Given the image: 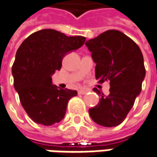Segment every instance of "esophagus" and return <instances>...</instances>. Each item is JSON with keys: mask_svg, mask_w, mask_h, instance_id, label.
<instances>
[{"mask_svg": "<svg viewBox=\"0 0 157 157\" xmlns=\"http://www.w3.org/2000/svg\"><path fill=\"white\" fill-rule=\"evenodd\" d=\"M88 91H89V90L88 89H81V90H78V93L79 94H85V93H87Z\"/></svg>", "mask_w": 157, "mask_h": 157, "instance_id": "esophagus-1", "label": "esophagus"}]
</instances>
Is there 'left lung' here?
<instances>
[{
    "instance_id": "1",
    "label": "left lung",
    "mask_w": 157,
    "mask_h": 157,
    "mask_svg": "<svg viewBox=\"0 0 157 157\" xmlns=\"http://www.w3.org/2000/svg\"><path fill=\"white\" fill-rule=\"evenodd\" d=\"M96 63L95 74L98 82H110V93L97 106L90 108L91 119L101 126L119 125L133 106L141 91L146 70L140 47L118 30H107L85 42ZM95 92L100 93L96 88Z\"/></svg>"
}]
</instances>
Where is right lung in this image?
I'll return each mask as SVG.
<instances>
[{
  "mask_svg": "<svg viewBox=\"0 0 157 157\" xmlns=\"http://www.w3.org/2000/svg\"><path fill=\"white\" fill-rule=\"evenodd\" d=\"M85 40L83 36L43 29L29 35L18 48L12 67L14 87L34 123L50 126L65 117L68 100L77 91L52 84L51 75L60 70L63 58L81 48Z\"/></svg>",
  "mask_w": 157,
  "mask_h": 157,
  "instance_id": "1",
  "label": "right lung"
}]
</instances>
